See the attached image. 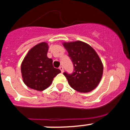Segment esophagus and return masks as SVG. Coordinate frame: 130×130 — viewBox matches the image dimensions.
<instances>
[{
	"label": "esophagus",
	"mask_w": 130,
	"mask_h": 130,
	"mask_svg": "<svg viewBox=\"0 0 130 130\" xmlns=\"http://www.w3.org/2000/svg\"><path fill=\"white\" fill-rule=\"evenodd\" d=\"M59 69L61 70V73L63 72V71H64V69H63V67H62V66H61V67H59Z\"/></svg>",
	"instance_id": "obj_1"
}]
</instances>
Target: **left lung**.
<instances>
[{
	"mask_svg": "<svg viewBox=\"0 0 130 130\" xmlns=\"http://www.w3.org/2000/svg\"><path fill=\"white\" fill-rule=\"evenodd\" d=\"M64 47L73 65L71 73L64 72L69 84L75 90L87 93L93 90L103 75V65L97 53L82 41L65 43Z\"/></svg>",
	"mask_w": 130,
	"mask_h": 130,
	"instance_id": "left-lung-1",
	"label": "left lung"
}]
</instances>
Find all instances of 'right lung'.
<instances>
[{
	"label": "right lung",
	"mask_w": 130,
	"mask_h": 130,
	"mask_svg": "<svg viewBox=\"0 0 130 130\" xmlns=\"http://www.w3.org/2000/svg\"><path fill=\"white\" fill-rule=\"evenodd\" d=\"M48 48L46 43L38 44L28 51L21 64L23 82L31 89L44 90L61 72L59 69L54 68L53 60L47 57Z\"/></svg>",
	"instance_id": "obj_1"
}]
</instances>
